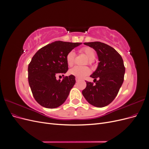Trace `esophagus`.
<instances>
[{"mask_svg":"<svg viewBox=\"0 0 149 149\" xmlns=\"http://www.w3.org/2000/svg\"><path fill=\"white\" fill-rule=\"evenodd\" d=\"M75 79H76V81H78L80 79L79 78H78V77H76V78H75Z\"/></svg>","mask_w":149,"mask_h":149,"instance_id":"1","label":"esophagus"}]
</instances>
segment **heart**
<instances>
[{
    "mask_svg": "<svg viewBox=\"0 0 149 149\" xmlns=\"http://www.w3.org/2000/svg\"><path fill=\"white\" fill-rule=\"evenodd\" d=\"M81 53H84L88 57V63L92 65L94 63V60L96 57V52L94 49L89 47H84L80 49ZM75 60V53L73 51H70L67 53L66 56V61L68 66L71 67L74 65ZM90 72L89 68L87 66L81 67L76 66L69 71V74L73 75L78 78H83L88 75Z\"/></svg>",
    "mask_w": 149,
    "mask_h": 149,
    "instance_id": "heart-1",
    "label": "heart"
}]
</instances>
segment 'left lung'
Returning a JSON list of instances; mask_svg holds the SVG:
<instances>
[{"mask_svg": "<svg viewBox=\"0 0 149 149\" xmlns=\"http://www.w3.org/2000/svg\"><path fill=\"white\" fill-rule=\"evenodd\" d=\"M84 44L94 49L100 62L96 70L90 76L96 83L85 81L86 87L82 94L91 105L97 107L106 106L114 100L123 83L125 73L123 60L114 48L107 44L100 42Z\"/></svg>", "mask_w": 149, "mask_h": 149, "instance_id": "1", "label": "left lung"}]
</instances>
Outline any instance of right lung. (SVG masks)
<instances>
[{
	"instance_id": "1",
	"label": "right lung",
	"mask_w": 149,
	"mask_h": 149,
	"mask_svg": "<svg viewBox=\"0 0 149 149\" xmlns=\"http://www.w3.org/2000/svg\"><path fill=\"white\" fill-rule=\"evenodd\" d=\"M81 44L56 41L40 48L31 58L29 83L35 100L42 106L53 109L66 101L76 83L75 76H64L62 81L56 77L61 74L63 76L68 70L67 53Z\"/></svg>"
}]
</instances>
